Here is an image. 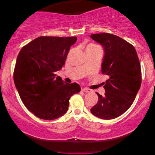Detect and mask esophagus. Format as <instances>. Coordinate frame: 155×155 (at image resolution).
Wrapping results in <instances>:
<instances>
[{"instance_id": "esophagus-1", "label": "esophagus", "mask_w": 155, "mask_h": 155, "mask_svg": "<svg viewBox=\"0 0 155 155\" xmlns=\"http://www.w3.org/2000/svg\"><path fill=\"white\" fill-rule=\"evenodd\" d=\"M81 90H82L83 92H90L92 91L91 90H90V89H88V88H82L81 89Z\"/></svg>"}]
</instances>
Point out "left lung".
I'll return each mask as SVG.
<instances>
[{
	"instance_id": "left-lung-1",
	"label": "left lung",
	"mask_w": 155,
	"mask_h": 155,
	"mask_svg": "<svg viewBox=\"0 0 155 155\" xmlns=\"http://www.w3.org/2000/svg\"><path fill=\"white\" fill-rule=\"evenodd\" d=\"M92 39L104 49L103 74L109 76L104 83L105 95L97 92L98 101L90 109L93 115L104 120L120 117L130 107L141 84V70L134 47L111 33H96Z\"/></svg>"
}]
</instances>
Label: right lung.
Returning <instances> with one entry per match:
<instances>
[{
    "label": "right lung",
    "mask_w": 155,
    "mask_h": 155,
    "mask_svg": "<svg viewBox=\"0 0 155 155\" xmlns=\"http://www.w3.org/2000/svg\"><path fill=\"white\" fill-rule=\"evenodd\" d=\"M76 37L40 36L22 48L14 71L15 87L26 108L42 120L65 114L78 84L65 83L55 72L65 64Z\"/></svg>",
    "instance_id": "right-lung-1"
}]
</instances>
